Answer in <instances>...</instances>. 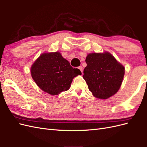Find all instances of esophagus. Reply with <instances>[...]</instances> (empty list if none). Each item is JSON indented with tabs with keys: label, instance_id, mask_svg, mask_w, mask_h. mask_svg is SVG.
I'll list each match as a JSON object with an SVG mask.
<instances>
[{
	"label": "esophagus",
	"instance_id": "obj_1",
	"mask_svg": "<svg viewBox=\"0 0 147 147\" xmlns=\"http://www.w3.org/2000/svg\"><path fill=\"white\" fill-rule=\"evenodd\" d=\"M78 69H79L80 70L82 73L83 74V67H82V65H81V66H79V67H78Z\"/></svg>",
	"mask_w": 147,
	"mask_h": 147
}]
</instances>
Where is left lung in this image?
Listing matches in <instances>:
<instances>
[{
	"label": "left lung",
	"instance_id": "obj_1",
	"mask_svg": "<svg viewBox=\"0 0 147 147\" xmlns=\"http://www.w3.org/2000/svg\"><path fill=\"white\" fill-rule=\"evenodd\" d=\"M85 61L83 77L94 96L106 99L116 94L123 82L124 67L106 52L89 54Z\"/></svg>",
	"mask_w": 147,
	"mask_h": 147
}]
</instances>
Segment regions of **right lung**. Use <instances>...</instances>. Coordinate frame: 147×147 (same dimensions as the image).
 <instances>
[{
    "label": "right lung",
    "mask_w": 147,
    "mask_h": 147,
    "mask_svg": "<svg viewBox=\"0 0 147 147\" xmlns=\"http://www.w3.org/2000/svg\"><path fill=\"white\" fill-rule=\"evenodd\" d=\"M30 70L38 86L51 95L68 90L73 78L82 74L80 70L73 68L58 52L42 54Z\"/></svg>",
    "instance_id": "right-lung-1"
}]
</instances>
